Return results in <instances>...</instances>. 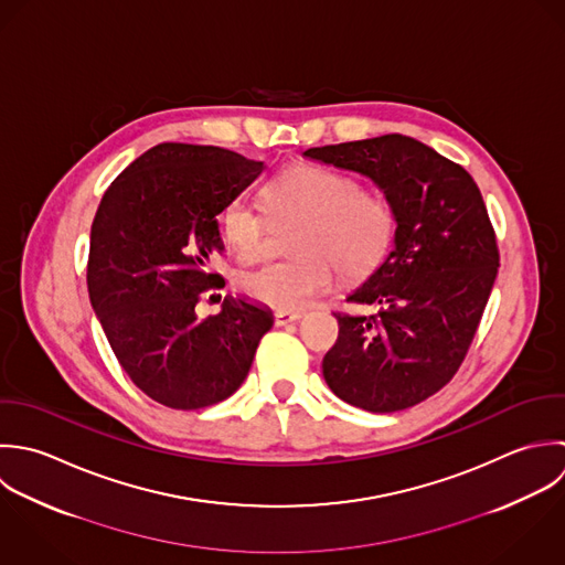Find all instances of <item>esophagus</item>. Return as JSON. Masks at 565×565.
I'll return each mask as SVG.
<instances>
[{"instance_id":"obj_1","label":"esophagus","mask_w":565,"mask_h":565,"mask_svg":"<svg viewBox=\"0 0 565 565\" xmlns=\"http://www.w3.org/2000/svg\"><path fill=\"white\" fill-rule=\"evenodd\" d=\"M302 318V313H287V311H276L274 313V322L276 327H287V324H294Z\"/></svg>"}]
</instances>
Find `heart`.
I'll return each instance as SVG.
<instances>
[{
	"instance_id": "obj_1",
	"label": "heart",
	"mask_w": 565,
	"mask_h": 565,
	"mask_svg": "<svg viewBox=\"0 0 565 565\" xmlns=\"http://www.w3.org/2000/svg\"><path fill=\"white\" fill-rule=\"evenodd\" d=\"M265 201L276 214L305 221L291 243L298 254L265 265L241 278V291L258 305L296 313L333 285V267L347 280L373 274L387 256L396 234V210L376 190H364L349 173L298 164L265 186ZM221 232L243 263L265 254V221L243 199L221 212Z\"/></svg>"
}]
</instances>
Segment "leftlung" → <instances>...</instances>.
<instances>
[{"mask_svg": "<svg viewBox=\"0 0 565 565\" xmlns=\"http://www.w3.org/2000/svg\"><path fill=\"white\" fill-rule=\"evenodd\" d=\"M305 158L360 173L396 210L394 247L349 294L376 316L335 313L340 335L322 375L347 403L398 412L460 369L491 296L500 254L473 178L431 147L387 134L316 147Z\"/></svg>", "mask_w": 565, "mask_h": 565, "instance_id": "left-lung-1", "label": "left lung"}]
</instances>
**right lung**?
Wrapping results in <instances>:
<instances>
[{
	"label": "right lung",
	"mask_w": 565,
	"mask_h": 565,
	"mask_svg": "<svg viewBox=\"0 0 565 565\" xmlns=\"http://www.w3.org/2000/svg\"><path fill=\"white\" fill-rule=\"evenodd\" d=\"M265 171L218 147L164 142L131 162L92 223L87 289L125 373L173 409L214 405L238 390L274 316L227 296L199 320L201 291L221 282L216 216Z\"/></svg>",
	"instance_id": "right-lung-1"
}]
</instances>
